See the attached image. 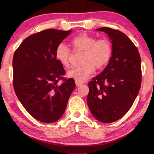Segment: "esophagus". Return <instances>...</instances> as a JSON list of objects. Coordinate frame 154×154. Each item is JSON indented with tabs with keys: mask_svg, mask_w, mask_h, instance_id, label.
Segmentation results:
<instances>
[{
	"mask_svg": "<svg viewBox=\"0 0 154 154\" xmlns=\"http://www.w3.org/2000/svg\"><path fill=\"white\" fill-rule=\"evenodd\" d=\"M81 85H82L81 83H80V82H78V81H75V85H76L77 87H79V86Z\"/></svg>",
	"mask_w": 154,
	"mask_h": 154,
	"instance_id": "esophagus-1",
	"label": "esophagus"
}]
</instances>
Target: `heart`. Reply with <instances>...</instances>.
<instances>
[{"instance_id": "1", "label": "heart", "mask_w": 154, "mask_h": 154, "mask_svg": "<svg viewBox=\"0 0 154 154\" xmlns=\"http://www.w3.org/2000/svg\"><path fill=\"white\" fill-rule=\"evenodd\" d=\"M71 45L75 51H83L82 66L73 68L67 73L68 76L75 81L83 82L94 73L95 68L100 69L106 66L112 55V45L108 39L97 40L88 33H80L71 41ZM55 58L65 68L70 66L71 50L66 45L60 43L57 45Z\"/></svg>"}]
</instances>
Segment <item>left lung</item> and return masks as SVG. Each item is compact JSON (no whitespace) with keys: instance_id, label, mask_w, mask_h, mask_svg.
<instances>
[{"instance_id":"left-lung-1","label":"left lung","mask_w":154,"mask_h":154,"mask_svg":"<svg viewBox=\"0 0 154 154\" xmlns=\"http://www.w3.org/2000/svg\"><path fill=\"white\" fill-rule=\"evenodd\" d=\"M97 31L108 34L112 55L104 71L88 83V105L97 121L109 123L123 117L137 96L142 83L141 58L125 33L109 27Z\"/></svg>"}]
</instances>
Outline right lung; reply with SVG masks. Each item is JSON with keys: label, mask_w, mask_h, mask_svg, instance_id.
Listing matches in <instances>:
<instances>
[{"label": "right lung", "mask_w": 154, "mask_h": 154, "mask_svg": "<svg viewBox=\"0 0 154 154\" xmlns=\"http://www.w3.org/2000/svg\"><path fill=\"white\" fill-rule=\"evenodd\" d=\"M71 32L43 30L27 37L14 52V92L27 112L43 123H53L62 116L75 87L73 79L63 77L65 70L54 54L57 45Z\"/></svg>", "instance_id": "add662e5"}]
</instances>
